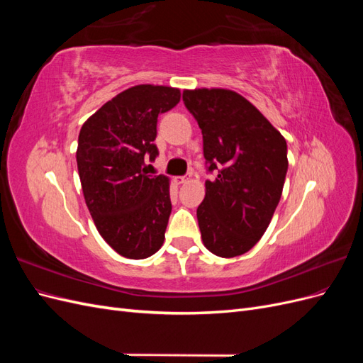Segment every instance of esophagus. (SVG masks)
Instances as JSON below:
<instances>
[{
    "label": "esophagus",
    "mask_w": 363,
    "mask_h": 363,
    "mask_svg": "<svg viewBox=\"0 0 363 363\" xmlns=\"http://www.w3.org/2000/svg\"><path fill=\"white\" fill-rule=\"evenodd\" d=\"M174 182L177 183V184H182V183H184V182H186V177H183V175H180V177H175V179H174Z\"/></svg>",
    "instance_id": "obj_1"
}]
</instances>
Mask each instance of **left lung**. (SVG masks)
Returning <instances> with one entry per match:
<instances>
[{
    "label": "left lung",
    "instance_id": "1",
    "mask_svg": "<svg viewBox=\"0 0 363 363\" xmlns=\"http://www.w3.org/2000/svg\"><path fill=\"white\" fill-rule=\"evenodd\" d=\"M203 133L206 196L196 208L204 247L219 257L250 251L265 233L288 172L286 140L242 95L227 89L184 91Z\"/></svg>",
    "mask_w": 363,
    "mask_h": 363
}]
</instances>
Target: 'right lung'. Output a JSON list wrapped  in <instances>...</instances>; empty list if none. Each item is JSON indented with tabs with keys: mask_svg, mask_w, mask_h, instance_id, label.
<instances>
[{
	"mask_svg": "<svg viewBox=\"0 0 363 363\" xmlns=\"http://www.w3.org/2000/svg\"><path fill=\"white\" fill-rule=\"evenodd\" d=\"M180 101V91L139 84L118 94L83 124L77 168L98 233L118 255L147 259L163 245L171 215L167 175H147L145 159L159 150V115Z\"/></svg>",
	"mask_w": 363,
	"mask_h": 363,
	"instance_id": "1",
	"label": "right lung"
}]
</instances>
